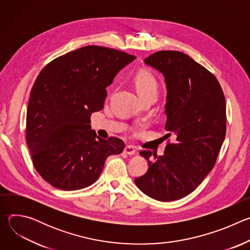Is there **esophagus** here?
I'll list each match as a JSON object with an SVG mask.
<instances>
[{"label": "esophagus", "mask_w": 250, "mask_h": 250, "mask_svg": "<svg viewBox=\"0 0 250 250\" xmlns=\"http://www.w3.org/2000/svg\"><path fill=\"white\" fill-rule=\"evenodd\" d=\"M124 152L127 155H133L135 153V148L131 146H126L124 149Z\"/></svg>", "instance_id": "obj_1"}]
</instances>
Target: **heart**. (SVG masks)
Here are the masks:
<instances>
[{
  "instance_id": "b5f03b06",
  "label": "heart",
  "mask_w": 250,
  "mask_h": 250,
  "mask_svg": "<svg viewBox=\"0 0 250 250\" xmlns=\"http://www.w3.org/2000/svg\"><path fill=\"white\" fill-rule=\"evenodd\" d=\"M135 88L142 100H156L160 93V84L148 70H140L134 76Z\"/></svg>"
}]
</instances>
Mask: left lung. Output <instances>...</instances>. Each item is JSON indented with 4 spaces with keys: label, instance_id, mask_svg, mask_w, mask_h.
I'll use <instances>...</instances> for the list:
<instances>
[{
    "label": "left lung",
    "instance_id": "left-lung-1",
    "mask_svg": "<svg viewBox=\"0 0 250 250\" xmlns=\"http://www.w3.org/2000/svg\"><path fill=\"white\" fill-rule=\"evenodd\" d=\"M145 63L164 76L168 131L164 138L173 141H168L161 156L140 151L148 170L134 182L152 199L176 201L192 193L216 164L226 136V99L215 75L183 52L157 51Z\"/></svg>",
    "mask_w": 250,
    "mask_h": 250
}]
</instances>
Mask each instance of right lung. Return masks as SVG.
<instances>
[{
	"label": "right lung",
	"mask_w": 250,
	"mask_h": 250,
	"mask_svg": "<svg viewBox=\"0 0 250 250\" xmlns=\"http://www.w3.org/2000/svg\"><path fill=\"white\" fill-rule=\"evenodd\" d=\"M133 59L117 49L88 45L41 71L30 91L25 138L34 168L51 186L64 191L89 187L105 159L123 152L124 141L97 136L90 118L103 109L105 88Z\"/></svg>",
	"instance_id": "obj_1"
}]
</instances>
